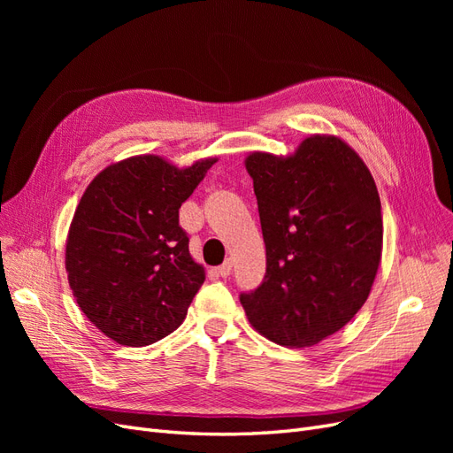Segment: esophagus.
I'll return each mask as SVG.
<instances>
[{
	"instance_id": "esophagus-1",
	"label": "esophagus",
	"mask_w": 453,
	"mask_h": 453,
	"mask_svg": "<svg viewBox=\"0 0 453 453\" xmlns=\"http://www.w3.org/2000/svg\"><path fill=\"white\" fill-rule=\"evenodd\" d=\"M230 272H232V260H230V258L225 260V263L217 268V273H219V276H221V278H228Z\"/></svg>"
}]
</instances>
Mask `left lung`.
Here are the masks:
<instances>
[{
    "instance_id": "left-lung-1",
    "label": "left lung",
    "mask_w": 453,
    "mask_h": 453,
    "mask_svg": "<svg viewBox=\"0 0 453 453\" xmlns=\"http://www.w3.org/2000/svg\"><path fill=\"white\" fill-rule=\"evenodd\" d=\"M266 245V276L240 303L255 331L310 348L353 319L372 289L383 223L374 177L338 135L313 134L293 155L245 157Z\"/></svg>"
}]
</instances>
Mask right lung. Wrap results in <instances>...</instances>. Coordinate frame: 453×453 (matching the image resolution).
I'll list each match as a JSON object with an SVG mask.
<instances>
[{"label":"right lung","instance_id":"right-lung-1","mask_svg":"<svg viewBox=\"0 0 453 453\" xmlns=\"http://www.w3.org/2000/svg\"><path fill=\"white\" fill-rule=\"evenodd\" d=\"M217 158L177 168L158 155L113 162L81 196L65 240V272L88 321L120 346L173 333L205 280L180 226L181 203Z\"/></svg>","mask_w":453,"mask_h":453}]
</instances>
